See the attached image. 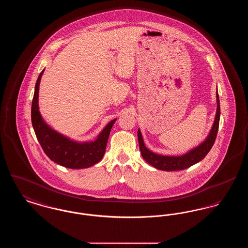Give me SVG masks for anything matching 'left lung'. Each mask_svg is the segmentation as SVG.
<instances>
[{"label":"left lung","instance_id":"8db88e82","mask_svg":"<svg viewBox=\"0 0 248 248\" xmlns=\"http://www.w3.org/2000/svg\"><path fill=\"white\" fill-rule=\"evenodd\" d=\"M217 108L216 118L213 124L212 129L210 131V134L208 135L207 139L198 147L189 151L188 154H183L181 156H164V155L154 154L153 152H151L146 148L143 141L140 130L139 129L138 139H139L140 154L143 159L148 164L163 171L183 170L200 162L201 160H202L211 150L217 135L219 118H220V106H219V97H218L217 92Z\"/></svg>","mask_w":248,"mask_h":248}]
</instances>
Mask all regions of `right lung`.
<instances>
[{
  "label": "right lung",
  "mask_w": 248,
  "mask_h": 248,
  "mask_svg": "<svg viewBox=\"0 0 248 248\" xmlns=\"http://www.w3.org/2000/svg\"><path fill=\"white\" fill-rule=\"evenodd\" d=\"M43 73L44 71L40 73L36 82L31 104V122L37 140L45 154L58 165L71 169L87 168L95 165L104 156L109 132L116 119L107 124L94 141H73L50 128L42 118L38 106L39 85Z\"/></svg>",
  "instance_id": "add662e5"
}]
</instances>
